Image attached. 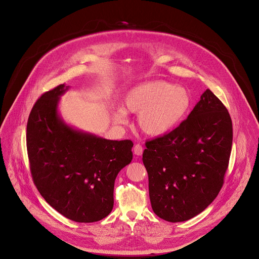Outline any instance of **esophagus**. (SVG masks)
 <instances>
[{
  "label": "esophagus",
  "mask_w": 259,
  "mask_h": 259,
  "mask_svg": "<svg viewBox=\"0 0 259 259\" xmlns=\"http://www.w3.org/2000/svg\"><path fill=\"white\" fill-rule=\"evenodd\" d=\"M134 153H135L136 155H142V153H143V147H142L141 144H136V145L134 146Z\"/></svg>",
  "instance_id": "1"
}]
</instances>
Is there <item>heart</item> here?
Wrapping results in <instances>:
<instances>
[{"label": "heart", "instance_id": "obj_1", "mask_svg": "<svg viewBox=\"0 0 259 259\" xmlns=\"http://www.w3.org/2000/svg\"><path fill=\"white\" fill-rule=\"evenodd\" d=\"M188 89L165 81H152L133 88L124 97L126 112L139 114L138 124L146 135L163 136L180 124L190 111ZM115 121L123 123L125 112L119 110Z\"/></svg>", "mask_w": 259, "mask_h": 259}]
</instances>
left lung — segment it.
Instances as JSON below:
<instances>
[{
  "instance_id": "8db88e82",
  "label": "left lung",
  "mask_w": 259,
  "mask_h": 259,
  "mask_svg": "<svg viewBox=\"0 0 259 259\" xmlns=\"http://www.w3.org/2000/svg\"><path fill=\"white\" fill-rule=\"evenodd\" d=\"M145 146L142 160L154 213L172 223L190 220L224 184L232 146L230 115L207 89L186 120Z\"/></svg>"
}]
</instances>
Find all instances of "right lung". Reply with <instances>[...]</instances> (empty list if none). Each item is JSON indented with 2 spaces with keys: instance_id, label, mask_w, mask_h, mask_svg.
Here are the masks:
<instances>
[{
  "instance_id": "obj_1",
  "label": "right lung",
  "mask_w": 259,
  "mask_h": 259,
  "mask_svg": "<svg viewBox=\"0 0 259 259\" xmlns=\"http://www.w3.org/2000/svg\"><path fill=\"white\" fill-rule=\"evenodd\" d=\"M64 84L37 99L27 124L33 182L58 212L78 223L97 222L114 205L116 176L133 160L131 140L113 141L76 131L58 114Z\"/></svg>"
}]
</instances>
